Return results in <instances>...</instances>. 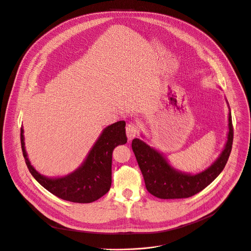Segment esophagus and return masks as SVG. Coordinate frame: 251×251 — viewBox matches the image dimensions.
I'll list each match as a JSON object with an SVG mask.
<instances>
[{"mask_svg": "<svg viewBox=\"0 0 251 251\" xmlns=\"http://www.w3.org/2000/svg\"><path fill=\"white\" fill-rule=\"evenodd\" d=\"M138 132H140V126H138L137 124L129 123L126 126V135H127L129 141L134 136H136L138 134Z\"/></svg>", "mask_w": 251, "mask_h": 251, "instance_id": "obj_1", "label": "esophagus"}]
</instances>
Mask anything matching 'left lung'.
<instances>
[{
  "label": "left lung",
  "mask_w": 251,
  "mask_h": 251,
  "mask_svg": "<svg viewBox=\"0 0 251 251\" xmlns=\"http://www.w3.org/2000/svg\"><path fill=\"white\" fill-rule=\"evenodd\" d=\"M227 142L220 156L207 170L198 175H186L176 171L154 149L138 138H133L131 148L144 176L146 187L152 196L162 200L187 199L201 192L224 171L232 149L233 126L228 115Z\"/></svg>",
  "instance_id": "1"
}]
</instances>
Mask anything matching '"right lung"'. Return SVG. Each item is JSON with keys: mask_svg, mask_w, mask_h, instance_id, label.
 Listing matches in <instances>:
<instances>
[{"mask_svg": "<svg viewBox=\"0 0 251 251\" xmlns=\"http://www.w3.org/2000/svg\"><path fill=\"white\" fill-rule=\"evenodd\" d=\"M126 122L121 121L105 127L91 150L87 159L75 173L59 178H49L40 175L31 165L25 150L23 127L21 145L25 164L36 180L53 196L64 201L90 203L109 190L111 185V159L113 151L127 142Z\"/></svg>", "mask_w": 251, "mask_h": 251, "instance_id": "obj_1", "label": "right lung"}]
</instances>
